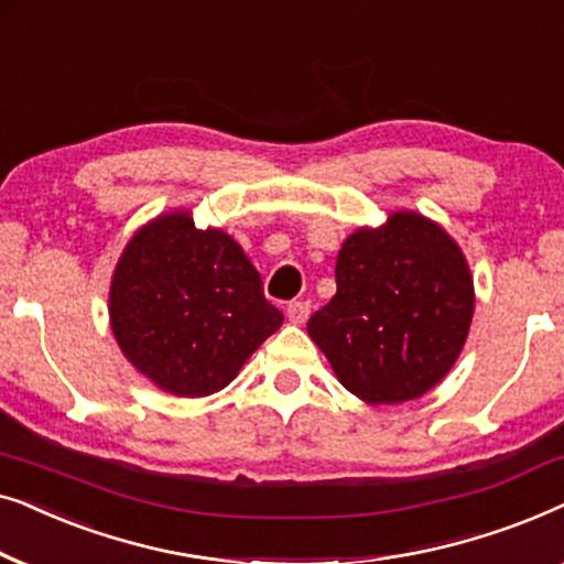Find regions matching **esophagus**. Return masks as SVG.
Instances as JSON below:
<instances>
[{
	"instance_id": "34e87169",
	"label": "esophagus",
	"mask_w": 564,
	"mask_h": 564,
	"mask_svg": "<svg viewBox=\"0 0 564 564\" xmlns=\"http://www.w3.org/2000/svg\"><path fill=\"white\" fill-rule=\"evenodd\" d=\"M307 315H311V303H307V300H295V303L288 305V318L290 323H295V326H303Z\"/></svg>"
}]
</instances>
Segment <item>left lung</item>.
<instances>
[{"mask_svg": "<svg viewBox=\"0 0 564 564\" xmlns=\"http://www.w3.org/2000/svg\"><path fill=\"white\" fill-rule=\"evenodd\" d=\"M473 274L454 238L419 213L359 228L336 259V295L307 334L338 382L372 405L421 398L446 377L467 341Z\"/></svg>", "mask_w": 564, "mask_h": 564, "instance_id": "obj_1", "label": "left lung"}]
</instances>
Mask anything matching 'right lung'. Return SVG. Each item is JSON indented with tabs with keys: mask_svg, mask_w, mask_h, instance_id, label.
<instances>
[{
	"mask_svg": "<svg viewBox=\"0 0 564 564\" xmlns=\"http://www.w3.org/2000/svg\"><path fill=\"white\" fill-rule=\"evenodd\" d=\"M282 321L241 246L195 228L189 210L145 223L115 267L112 334L130 365L172 395L226 388Z\"/></svg>",
	"mask_w": 564,
	"mask_h": 564,
	"instance_id": "obj_1",
	"label": "right lung"
}]
</instances>
